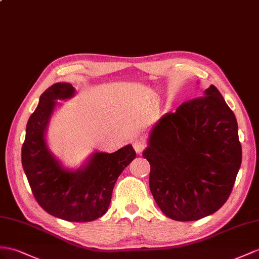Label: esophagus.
<instances>
[{"instance_id": "1", "label": "esophagus", "mask_w": 259, "mask_h": 259, "mask_svg": "<svg viewBox=\"0 0 259 259\" xmlns=\"http://www.w3.org/2000/svg\"><path fill=\"white\" fill-rule=\"evenodd\" d=\"M132 145H134V149H135V151L137 152L138 154H142V152L145 150V148H147V145H145V143L143 141H141V140L134 141Z\"/></svg>"}]
</instances>
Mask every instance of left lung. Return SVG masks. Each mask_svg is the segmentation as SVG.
Segmentation results:
<instances>
[{"label":"left lung","mask_w":259,"mask_h":259,"mask_svg":"<svg viewBox=\"0 0 259 259\" xmlns=\"http://www.w3.org/2000/svg\"><path fill=\"white\" fill-rule=\"evenodd\" d=\"M143 157L150 189L163 213L196 221L228 200L242 163L234 112L214 85L165 115L151 132Z\"/></svg>","instance_id":"obj_1"}]
</instances>
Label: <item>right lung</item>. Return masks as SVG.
I'll use <instances>...</instances> for the list:
<instances>
[{
    "mask_svg": "<svg viewBox=\"0 0 259 259\" xmlns=\"http://www.w3.org/2000/svg\"><path fill=\"white\" fill-rule=\"evenodd\" d=\"M73 93L70 83H56L42 93L26 127L22 164L31 193L46 212L65 221L90 222L108 210L115 184L136 151L129 144L111 154L95 153L79 170L62 168L48 151L45 131L55 99L69 98Z\"/></svg>",
    "mask_w": 259,
    "mask_h": 259,
    "instance_id": "add662e5",
    "label": "right lung"
}]
</instances>
